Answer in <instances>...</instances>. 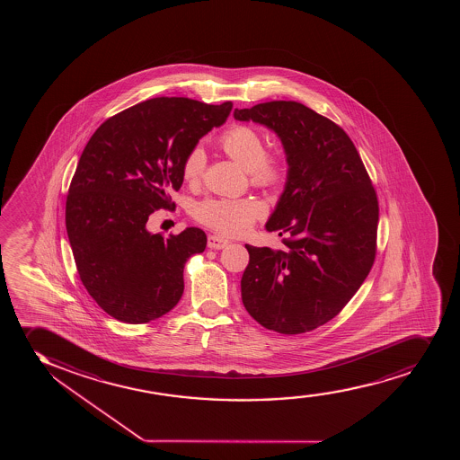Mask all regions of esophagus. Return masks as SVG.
<instances>
[{
	"instance_id": "obj_1",
	"label": "esophagus",
	"mask_w": 460,
	"mask_h": 460,
	"mask_svg": "<svg viewBox=\"0 0 460 460\" xmlns=\"http://www.w3.org/2000/svg\"><path fill=\"white\" fill-rule=\"evenodd\" d=\"M228 243H230V241H228V239L222 238L219 234H210V236H208V241H207L208 249L213 250L226 249Z\"/></svg>"
}]
</instances>
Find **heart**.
Masks as SVG:
<instances>
[{"mask_svg": "<svg viewBox=\"0 0 460 460\" xmlns=\"http://www.w3.org/2000/svg\"><path fill=\"white\" fill-rule=\"evenodd\" d=\"M224 154L247 170L252 184L276 187L286 180V155L267 154L261 133L250 126L236 124L219 137ZM207 156L201 147L191 148L182 161V176L189 184H198L206 172ZM265 208L256 199H206L195 208L198 221L217 232L239 236L249 232L254 221L264 217Z\"/></svg>", "mask_w": 460, "mask_h": 460, "instance_id": "heart-1", "label": "heart"}]
</instances>
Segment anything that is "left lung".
<instances>
[{
  "label": "left lung",
  "mask_w": 460,
  "mask_h": 460,
  "mask_svg": "<svg viewBox=\"0 0 460 460\" xmlns=\"http://www.w3.org/2000/svg\"><path fill=\"white\" fill-rule=\"evenodd\" d=\"M238 121L275 132L286 152V187L265 228L287 236L284 249L245 245L243 306L280 334L332 321L370 273L379 204L353 141L342 128L296 101L234 109Z\"/></svg>",
  "instance_id": "8db88e82"
}]
</instances>
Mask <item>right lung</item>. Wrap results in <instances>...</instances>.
<instances>
[{"instance_id":"right-lung-1","label":"right lung","mask_w":460,"mask_h":460,"mask_svg":"<svg viewBox=\"0 0 460 460\" xmlns=\"http://www.w3.org/2000/svg\"><path fill=\"white\" fill-rule=\"evenodd\" d=\"M232 107L144 101L102 122L83 150L66 228L85 290L118 321L150 323L180 302L185 262L206 250V233L189 227L164 238L148 232V217L173 206L170 191L182 185V161Z\"/></svg>"}]
</instances>
